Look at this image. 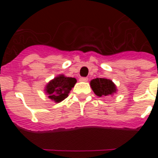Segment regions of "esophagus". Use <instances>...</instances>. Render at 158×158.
<instances>
[{
	"label": "esophagus",
	"mask_w": 158,
	"mask_h": 158,
	"mask_svg": "<svg viewBox=\"0 0 158 158\" xmlns=\"http://www.w3.org/2000/svg\"><path fill=\"white\" fill-rule=\"evenodd\" d=\"M79 81H81V82H87L88 81V78H80L79 79Z\"/></svg>",
	"instance_id": "esophagus-1"
}]
</instances>
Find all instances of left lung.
I'll return each mask as SVG.
<instances>
[{"label":"left lung","instance_id":"1","mask_svg":"<svg viewBox=\"0 0 158 158\" xmlns=\"http://www.w3.org/2000/svg\"><path fill=\"white\" fill-rule=\"evenodd\" d=\"M91 89L99 97L113 96L117 93V86L111 79L106 78H96L90 81Z\"/></svg>","mask_w":158,"mask_h":158}]
</instances>
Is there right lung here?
<instances>
[{
  "mask_svg": "<svg viewBox=\"0 0 158 158\" xmlns=\"http://www.w3.org/2000/svg\"><path fill=\"white\" fill-rule=\"evenodd\" d=\"M77 82L75 78L66 77L63 74H59L45 85V92L49 99L58 103L66 99L70 90Z\"/></svg>",
  "mask_w": 158,
  "mask_h": 158,
  "instance_id": "obj_1",
  "label": "right lung"
}]
</instances>
